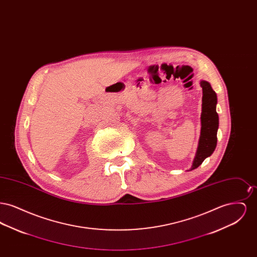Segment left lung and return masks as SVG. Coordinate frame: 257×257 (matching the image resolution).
<instances>
[{
    "label": "left lung",
    "instance_id": "1",
    "mask_svg": "<svg viewBox=\"0 0 257 257\" xmlns=\"http://www.w3.org/2000/svg\"><path fill=\"white\" fill-rule=\"evenodd\" d=\"M202 87V112L201 132L196 158L190 171L198 168L209 157L217 147V132L219 128V115L216 110L217 94L206 81H201Z\"/></svg>",
    "mask_w": 257,
    "mask_h": 257
}]
</instances>
